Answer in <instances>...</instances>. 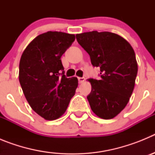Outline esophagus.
<instances>
[{
  "mask_svg": "<svg viewBox=\"0 0 155 155\" xmlns=\"http://www.w3.org/2000/svg\"><path fill=\"white\" fill-rule=\"evenodd\" d=\"M85 81V79H84V78H78V81L80 84H81V83H83V82Z\"/></svg>",
  "mask_w": 155,
  "mask_h": 155,
  "instance_id": "34e87169",
  "label": "esophagus"
}]
</instances>
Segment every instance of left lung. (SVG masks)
<instances>
[{
    "instance_id": "1",
    "label": "left lung",
    "mask_w": 155,
    "mask_h": 155,
    "mask_svg": "<svg viewBox=\"0 0 155 155\" xmlns=\"http://www.w3.org/2000/svg\"><path fill=\"white\" fill-rule=\"evenodd\" d=\"M76 39L90 56L93 67L100 68L99 80L90 78L87 96L91 110L104 119L114 118L126 107L137 74L134 49L123 37L109 31L77 34Z\"/></svg>"
}]
</instances>
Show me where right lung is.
<instances>
[{
  "instance_id": "obj_1",
  "label": "right lung",
  "mask_w": 155,
  "mask_h": 155,
  "mask_svg": "<svg viewBox=\"0 0 155 155\" xmlns=\"http://www.w3.org/2000/svg\"><path fill=\"white\" fill-rule=\"evenodd\" d=\"M75 35L47 31L28 45L19 63V82L31 109L46 120L65 113L78 81L65 76L61 57Z\"/></svg>"
}]
</instances>
